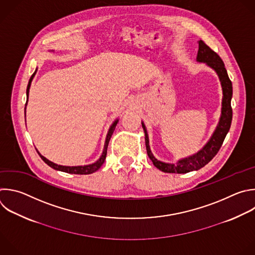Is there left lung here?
<instances>
[{
	"label": "left lung",
	"instance_id": "8db88e82",
	"mask_svg": "<svg viewBox=\"0 0 255 255\" xmlns=\"http://www.w3.org/2000/svg\"><path fill=\"white\" fill-rule=\"evenodd\" d=\"M198 53L196 61L198 63H205L209 68L213 69L217 74L221 88H222V103H221V115L219 122L214 130L212 136L208 142L200 149L197 153L190 155L188 157L179 159L176 163H166L158 160L152 153L149 145V137L146 126L142 121V128L145 133V144L146 150L149 158L153 162L154 166L159 170L165 173H188L191 171H196L209 163L213 157L219 151L231 125L232 120V108H231V98H232V83L228 77L227 71L225 69L224 63L221 58L212 51L203 41L198 42Z\"/></svg>",
	"mask_w": 255,
	"mask_h": 255
}]
</instances>
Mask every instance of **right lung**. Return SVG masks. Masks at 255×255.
Instances as JSON below:
<instances>
[{
  "label": "right lung",
  "instance_id": "1",
  "mask_svg": "<svg viewBox=\"0 0 255 255\" xmlns=\"http://www.w3.org/2000/svg\"><path fill=\"white\" fill-rule=\"evenodd\" d=\"M53 52V51H52ZM37 73V69L36 71L34 72V74L31 76L30 80H29V83H28V86H27V102H26V106H27V103H28V99H29V91H30V87H31V83L35 77ZM25 114H26V107H25ZM119 119H116L112 125L110 126L109 128V131L107 133V136H106V140H105V144H104V149H103V152H102V155L100 156V158L92 163V164H88V165H81V166H64V165H58L50 160H48L46 157H44L43 155H41V153L37 150L38 154L40 155V157L42 158V160L48 164L50 167H52L53 169H55V170H58V171H62V172H66V173H71V174H80V175H86V174H91V173H94L96 172L98 169L103 165L105 159H106V154H107V148H108V144H109V141L111 139V136L115 130V127L118 123Z\"/></svg>",
  "mask_w": 255,
  "mask_h": 255
}]
</instances>
